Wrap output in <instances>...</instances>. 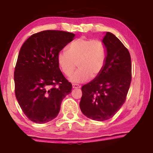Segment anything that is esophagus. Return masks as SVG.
Listing matches in <instances>:
<instances>
[{"label":"esophagus","mask_w":153,"mask_h":153,"mask_svg":"<svg viewBox=\"0 0 153 153\" xmlns=\"http://www.w3.org/2000/svg\"><path fill=\"white\" fill-rule=\"evenodd\" d=\"M72 87H73V88H81V86H80L79 85L76 84H72Z\"/></svg>","instance_id":"obj_1"}]
</instances>
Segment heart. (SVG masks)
Here are the masks:
<instances>
[{"label": "heart", "instance_id": "heart-1", "mask_svg": "<svg viewBox=\"0 0 153 153\" xmlns=\"http://www.w3.org/2000/svg\"><path fill=\"white\" fill-rule=\"evenodd\" d=\"M67 50L59 52L57 63L67 77L71 76L77 65L79 69L70 77L72 82L82 83L91 76L97 77L104 69L107 49L102 41L80 38L69 44Z\"/></svg>", "mask_w": 153, "mask_h": 153}]
</instances>
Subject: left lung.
Wrapping results in <instances>:
<instances>
[{"instance_id": "8db88e82", "label": "left lung", "mask_w": 153, "mask_h": 153, "mask_svg": "<svg viewBox=\"0 0 153 153\" xmlns=\"http://www.w3.org/2000/svg\"><path fill=\"white\" fill-rule=\"evenodd\" d=\"M102 42L107 48V60L99 76L82 87L79 107L84 115L102 121L112 118L125 102L131 80L129 51L111 32Z\"/></svg>"}]
</instances>
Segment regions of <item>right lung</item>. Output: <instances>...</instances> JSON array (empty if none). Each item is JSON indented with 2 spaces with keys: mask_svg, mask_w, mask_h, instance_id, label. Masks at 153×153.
<instances>
[{
  "mask_svg": "<svg viewBox=\"0 0 153 153\" xmlns=\"http://www.w3.org/2000/svg\"><path fill=\"white\" fill-rule=\"evenodd\" d=\"M74 33L45 30L33 33L20 49L14 72L15 93L25 116L45 123L58 115L72 85L62 74L57 55Z\"/></svg>",
  "mask_w": 153,
  "mask_h": 153,
  "instance_id": "1",
  "label": "right lung"
}]
</instances>
